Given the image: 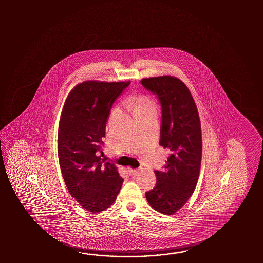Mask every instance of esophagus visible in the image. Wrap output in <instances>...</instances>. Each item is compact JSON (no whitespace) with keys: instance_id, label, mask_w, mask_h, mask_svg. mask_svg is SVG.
<instances>
[{"instance_id":"1","label":"esophagus","mask_w":263,"mask_h":263,"mask_svg":"<svg viewBox=\"0 0 263 263\" xmlns=\"http://www.w3.org/2000/svg\"><path fill=\"white\" fill-rule=\"evenodd\" d=\"M127 170H128V172L132 177H136L140 172V169H133L130 167L127 168Z\"/></svg>"}]
</instances>
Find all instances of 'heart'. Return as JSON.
I'll return each instance as SVG.
<instances>
[{
	"label": "heart",
	"mask_w": 263,
	"mask_h": 263,
	"mask_svg": "<svg viewBox=\"0 0 263 263\" xmlns=\"http://www.w3.org/2000/svg\"><path fill=\"white\" fill-rule=\"evenodd\" d=\"M129 104L134 107L136 116L148 111H157L156 103L149 97L145 95H135L129 97Z\"/></svg>",
	"instance_id": "obj_1"
}]
</instances>
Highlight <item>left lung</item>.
Here are the masks:
<instances>
[{
  "label": "left lung",
  "instance_id": "1",
  "mask_svg": "<svg viewBox=\"0 0 263 263\" xmlns=\"http://www.w3.org/2000/svg\"><path fill=\"white\" fill-rule=\"evenodd\" d=\"M141 83L161 102L160 145L170 151L164 170L155 171L156 185L145 197L155 211L170 215L184 206L196 189L201 166V124L196 102L181 80L164 75Z\"/></svg>",
  "mask_w": 263,
  "mask_h": 263
}]
</instances>
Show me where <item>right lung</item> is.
<instances>
[{
    "label": "right lung",
    "mask_w": 263,
    "mask_h": 263,
    "mask_svg": "<svg viewBox=\"0 0 263 263\" xmlns=\"http://www.w3.org/2000/svg\"><path fill=\"white\" fill-rule=\"evenodd\" d=\"M130 82L84 81L67 95L58 127L57 151L69 194L90 213L112 206L124 179L101 159L112 103Z\"/></svg>",
    "instance_id": "1"
}]
</instances>
